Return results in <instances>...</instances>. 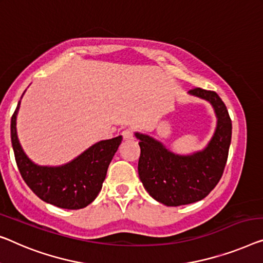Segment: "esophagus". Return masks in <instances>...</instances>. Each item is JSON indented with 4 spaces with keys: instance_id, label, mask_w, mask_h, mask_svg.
I'll return each mask as SVG.
<instances>
[{
    "instance_id": "obj_1",
    "label": "esophagus",
    "mask_w": 263,
    "mask_h": 263,
    "mask_svg": "<svg viewBox=\"0 0 263 263\" xmlns=\"http://www.w3.org/2000/svg\"><path fill=\"white\" fill-rule=\"evenodd\" d=\"M121 136H123V139L126 140V142H130V140L133 139V131L131 128H126L121 132Z\"/></svg>"
}]
</instances>
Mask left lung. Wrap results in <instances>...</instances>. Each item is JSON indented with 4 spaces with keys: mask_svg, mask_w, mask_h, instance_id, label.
Returning a JSON list of instances; mask_svg holds the SVG:
<instances>
[{
    "mask_svg": "<svg viewBox=\"0 0 263 263\" xmlns=\"http://www.w3.org/2000/svg\"><path fill=\"white\" fill-rule=\"evenodd\" d=\"M189 93L209 101L217 116L216 131L204 150L178 156L151 137L136 133L140 181L152 198L167 206L190 204L210 194L224 171L232 142V119L218 94L198 87Z\"/></svg>",
    "mask_w": 263,
    "mask_h": 263,
    "instance_id": "left-lung-1",
    "label": "left lung"
}]
</instances>
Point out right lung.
<instances>
[{"mask_svg": "<svg viewBox=\"0 0 263 263\" xmlns=\"http://www.w3.org/2000/svg\"><path fill=\"white\" fill-rule=\"evenodd\" d=\"M10 123V137L20 174L30 190L49 204L64 209H82L96 199L106 177L113 156L123 137L94 144L78 158L62 166L48 167L34 164L23 152L16 133V115Z\"/></svg>", "mask_w": 263, "mask_h": 263, "instance_id": "right-lung-1", "label": "right lung"}]
</instances>
